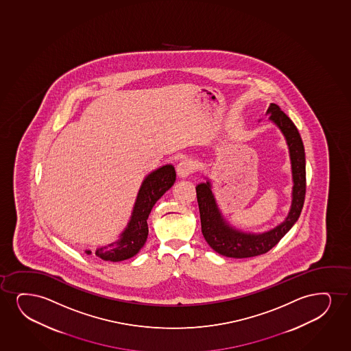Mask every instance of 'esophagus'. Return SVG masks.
Masks as SVG:
<instances>
[{
    "label": "esophagus",
    "instance_id": "1",
    "mask_svg": "<svg viewBox=\"0 0 351 351\" xmlns=\"http://www.w3.org/2000/svg\"><path fill=\"white\" fill-rule=\"evenodd\" d=\"M195 164L191 160L184 159L177 165V173L180 178H186L193 172Z\"/></svg>",
    "mask_w": 351,
    "mask_h": 351
}]
</instances>
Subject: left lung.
<instances>
[{
    "label": "left lung",
    "instance_id": "8db88e82",
    "mask_svg": "<svg viewBox=\"0 0 351 351\" xmlns=\"http://www.w3.org/2000/svg\"><path fill=\"white\" fill-rule=\"evenodd\" d=\"M266 115L280 129L289 147L292 169V203L289 215L282 223L265 232H245L231 226L223 216L213 195L209 179L195 186L199 206L202 232L210 247L226 258H253L271 250L297 222L302 213L306 192V164L305 149L300 134L289 116L279 106L271 103Z\"/></svg>",
    "mask_w": 351,
    "mask_h": 351
}]
</instances>
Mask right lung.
<instances>
[{"mask_svg":"<svg viewBox=\"0 0 351 351\" xmlns=\"http://www.w3.org/2000/svg\"><path fill=\"white\" fill-rule=\"evenodd\" d=\"M176 182L173 165H165L148 174L142 182L132 216L119 240L96 249L95 255L104 261L120 262L133 258L143 248L148 236L147 219L153 206L169 191ZM86 255H91L90 249H85Z\"/></svg>","mask_w":351,"mask_h":351,"instance_id":"obj_1","label":"right lung"}]
</instances>
